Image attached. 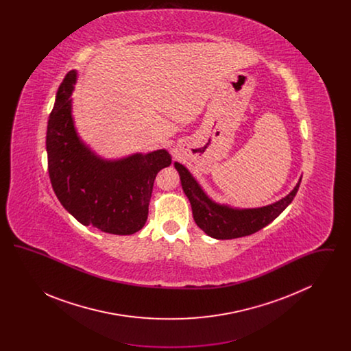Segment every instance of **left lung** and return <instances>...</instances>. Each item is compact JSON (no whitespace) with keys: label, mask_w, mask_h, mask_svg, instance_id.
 Here are the masks:
<instances>
[{"label":"left lung","mask_w":351,"mask_h":351,"mask_svg":"<svg viewBox=\"0 0 351 351\" xmlns=\"http://www.w3.org/2000/svg\"><path fill=\"white\" fill-rule=\"evenodd\" d=\"M175 168L180 175L184 193L191 202L195 222L202 232L216 239H233L259 232L292 202L301 183L300 178L285 197L267 206L235 209L210 200L183 165L175 162Z\"/></svg>","instance_id":"1"}]
</instances>
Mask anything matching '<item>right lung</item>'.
I'll return each instance as SVG.
<instances>
[{
  "mask_svg": "<svg viewBox=\"0 0 351 351\" xmlns=\"http://www.w3.org/2000/svg\"><path fill=\"white\" fill-rule=\"evenodd\" d=\"M76 75V71H69L60 84L47 125L46 149L53 192L85 226L117 235L136 233L147 221L156 173L171 165V155L156 150L105 160L85 146L76 133L69 99Z\"/></svg>",
  "mask_w": 351,
  "mask_h": 351,
  "instance_id": "1",
  "label": "right lung"
}]
</instances>
